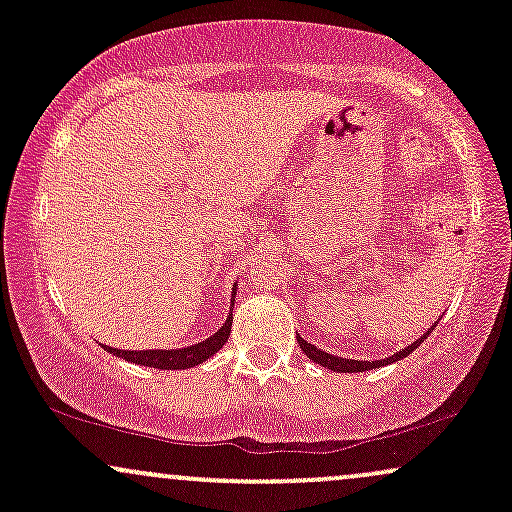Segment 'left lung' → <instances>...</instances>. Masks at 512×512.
Segmentation results:
<instances>
[{
	"label": "left lung",
	"instance_id": "left-lung-1",
	"mask_svg": "<svg viewBox=\"0 0 512 512\" xmlns=\"http://www.w3.org/2000/svg\"><path fill=\"white\" fill-rule=\"evenodd\" d=\"M431 330H433V327H431ZM426 337H428V332H426L421 339H416L414 344L407 346V349H402V351H399V354L390 356V358H383V361H351V358L332 356V354H327V351H320V349H317V346L308 344V342H305V339H301V337H298V346H301L303 354L308 356L310 361L320 363V366H325V368H330V370H337V373H361V370H373V368L387 366V363H395V361H399V358L409 356L411 351H414L416 346L424 342Z\"/></svg>",
	"mask_w": 512,
	"mask_h": 512
}]
</instances>
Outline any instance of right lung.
Instances as JSON below:
<instances>
[{"instance_id": "obj_1", "label": "right lung", "mask_w": 512, "mask_h": 512, "mask_svg": "<svg viewBox=\"0 0 512 512\" xmlns=\"http://www.w3.org/2000/svg\"><path fill=\"white\" fill-rule=\"evenodd\" d=\"M233 301H236V289H233ZM231 322H233V308L226 317V325H223L219 332L211 334L209 339H204V342H199L195 346H187V349L122 351V349H113V346H103V349L110 351L113 356L125 358V361L139 363V366H151V368H161V370H185V368L197 366V363L207 361L209 356H214L216 351L226 344L228 334H231Z\"/></svg>"}]
</instances>
